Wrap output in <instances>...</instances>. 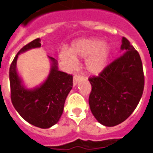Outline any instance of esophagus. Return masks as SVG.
I'll return each instance as SVG.
<instances>
[{"instance_id": "34e87169", "label": "esophagus", "mask_w": 153, "mask_h": 153, "mask_svg": "<svg viewBox=\"0 0 153 153\" xmlns=\"http://www.w3.org/2000/svg\"><path fill=\"white\" fill-rule=\"evenodd\" d=\"M83 79V76H79V75H77V74H76L74 77V81H73L74 86L76 85V84H77L79 81H81Z\"/></svg>"}]
</instances>
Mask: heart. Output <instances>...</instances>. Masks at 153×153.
<instances>
[{"instance_id":"heart-1","label":"heart","mask_w":153,"mask_h":153,"mask_svg":"<svg viewBox=\"0 0 153 153\" xmlns=\"http://www.w3.org/2000/svg\"><path fill=\"white\" fill-rule=\"evenodd\" d=\"M111 48L98 39H83L76 42L70 50L62 49L59 53L62 61L71 66L76 63V59H87L86 68L94 74H98L105 69L110 57Z\"/></svg>"}]
</instances>
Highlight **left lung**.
<instances>
[{
  "mask_svg": "<svg viewBox=\"0 0 153 153\" xmlns=\"http://www.w3.org/2000/svg\"><path fill=\"white\" fill-rule=\"evenodd\" d=\"M119 58L97 76L89 78L91 112L99 123L113 127L135 111L144 89V74L139 53L126 38L121 39Z\"/></svg>",
  "mask_w": 153,
  "mask_h": 153,
  "instance_id": "1",
  "label": "left lung"
}]
</instances>
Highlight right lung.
<instances>
[{
	"instance_id": "right-lung-1",
	"label": "right lung",
	"mask_w": 153,
	"mask_h": 153,
	"mask_svg": "<svg viewBox=\"0 0 153 153\" xmlns=\"http://www.w3.org/2000/svg\"><path fill=\"white\" fill-rule=\"evenodd\" d=\"M41 40L36 39L25 45L17 53L9 71L11 98L18 114L31 125L49 128L57 123L63 111L64 104L73 87V76L58 70V62L51 61L49 74L39 86L28 89L17 70L18 56L30 49L40 48Z\"/></svg>"
}]
</instances>
